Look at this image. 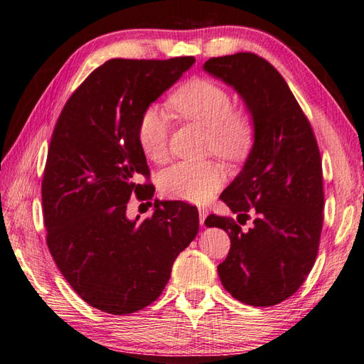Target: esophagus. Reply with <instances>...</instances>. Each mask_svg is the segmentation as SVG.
Listing matches in <instances>:
<instances>
[{
	"instance_id": "34e87169",
	"label": "esophagus",
	"mask_w": 364,
	"mask_h": 364,
	"mask_svg": "<svg viewBox=\"0 0 364 364\" xmlns=\"http://www.w3.org/2000/svg\"><path fill=\"white\" fill-rule=\"evenodd\" d=\"M198 213H200V225L205 227V220H206V218H208V211H206L205 208H200Z\"/></svg>"
}]
</instances>
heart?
<instances>
[{"label":"heart","instance_id":"obj_1","mask_svg":"<svg viewBox=\"0 0 364 364\" xmlns=\"http://www.w3.org/2000/svg\"><path fill=\"white\" fill-rule=\"evenodd\" d=\"M168 107L178 118L206 127L208 150L224 159L243 158L254 142V121L218 81L190 78L168 97ZM169 118L161 108L146 107L137 123V142L144 155L155 163L168 156ZM224 176L213 163H176L158 177L166 198L203 205L222 186Z\"/></svg>","mask_w":364,"mask_h":364}]
</instances>
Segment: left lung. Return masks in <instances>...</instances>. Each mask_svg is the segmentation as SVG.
<instances>
[{
  "label": "left lung",
  "instance_id": "obj_1",
  "mask_svg": "<svg viewBox=\"0 0 364 364\" xmlns=\"http://www.w3.org/2000/svg\"><path fill=\"white\" fill-rule=\"evenodd\" d=\"M208 73L237 89L254 119V145L243 171L220 200L232 218L208 215L224 228L230 251L218 272L237 301L270 307L301 288L315 264L323 228V168L309 118L278 70L252 53L211 57Z\"/></svg>",
  "mask_w": 364,
  "mask_h": 364
}]
</instances>
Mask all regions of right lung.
<instances>
[{"label":"right lung","mask_w":364,"mask_h":364,"mask_svg":"<svg viewBox=\"0 0 364 364\" xmlns=\"http://www.w3.org/2000/svg\"><path fill=\"white\" fill-rule=\"evenodd\" d=\"M193 62L107 60L55 123L41 182L46 243L76 294L105 314H136L155 302L198 233V209L183 201H156L144 220L126 218L131 196L149 201L155 192L137 142L140 113Z\"/></svg>","instance_id":"1"}]
</instances>
